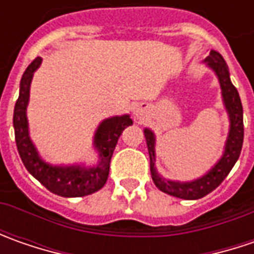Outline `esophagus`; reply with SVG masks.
Segmentation results:
<instances>
[{
  "label": "esophagus",
  "instance_id": "1",
  "mask_svg": "<svg viewBox=\"0 0 254 254\" xmlns=\"http://www.w3.org/2000/svg\"><path fill=\"white\" fill-rule=\"evenodd\" d=\"M145 114H147V112H145V109H144V106L142 104H140L138 107H135V110H134V119L135 120H144L145 119Z\"/></svg>",
  "mask_w": 254,
  "mask_h": 254
}]
</instances>
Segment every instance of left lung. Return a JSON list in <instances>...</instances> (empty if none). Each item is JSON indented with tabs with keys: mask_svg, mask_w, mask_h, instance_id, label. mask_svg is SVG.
<instances>
[{
	"mask_svg": "<svg viewBox=\"0 0 254 254\" xmlns=\"http://www.w3.org/2000/svg\"><path fill=\"white\" fill-rule=\"evenodd\" d=\"M205 62L219 79L225 109L229 114L230 120L229 135H228V140L225 144L223 155L220 157L219 161L216 162L203 177H200L198 180L190 181V182L165 180L155 170V135L148 128L144 130L148 154H150V170H151V177L155 187L168 195L182 198V199H199L213 190H216L222 184V181L228 177L233 165L236 164L240 151H242V145H243V134H245L243 107H242L239 93L230 82L228 64L222 58V55L216 51H210L209 56L205 59Z\"/></svg>",
	"mask_w": 254,
	"mask_h": 254,
	"instance_id": "1",
	"label": "left lung"
}]
</instances>
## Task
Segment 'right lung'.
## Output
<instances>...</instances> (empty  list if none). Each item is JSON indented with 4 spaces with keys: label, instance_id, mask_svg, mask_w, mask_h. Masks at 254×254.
I'll use <instances>...</instances> for the list:
<instances>
[{
    "label": "right lung",
    "instance_id": "right-lung-1",
    "mask_svg": "<svg viewBox=\"0 0 254 254\" xmlns=\"http://www.w3.org/2000/svg\"><path fill=\"white\" fill-rule=\"evenodd\" d=\"M42 62L36 58L25 70L19 83V96L14 109L15 142L19 157L25 168L34 175L45 188L56 195L64 198L86 196L96 190H102L109 177L110 161L116 144L119 141L123 130L131 126L132 120L128 114L116 116L106 119L100 123L94 134V148L99 151L100 161L96 167H80V165H51L45 162L35 148L34 142L29 138L26 107L29 102V87L34 77V72Z\"/></svg>",
    "mask_w": 254,
    "mask_h": 254
}]
</instances>
